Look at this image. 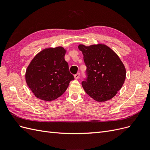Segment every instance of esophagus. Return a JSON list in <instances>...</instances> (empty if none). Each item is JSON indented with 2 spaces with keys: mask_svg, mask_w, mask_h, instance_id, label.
<instances>
[{
  "mask_svg": "<svg viewBox=\"0 0 150 150\" xmlns=\"http://www.w3.org/2000/svg\"><path fill=\"white\" fill-rule=\"evenodd\" d=\"M79 76H80V73L78 72V73H77L76 74L74 75V78L76 79H78L79 78Z\"/></svg>",
  "mask_w": 150,
  "mask_h": 150,
  "instance_id": "esophagus-1",
  "label": "esophagus"
}]
</instances>
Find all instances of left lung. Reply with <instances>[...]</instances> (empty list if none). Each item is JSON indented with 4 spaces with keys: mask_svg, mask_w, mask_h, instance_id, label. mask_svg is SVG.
I'll use <instances>...</instances> for the list:
<instances>
[{
    "mask_svg": "<svg viewBox=\"0 0 150 150\" xmlns=\"http://www.w3.org/2000/svg\"><path fill=\"white\" fill-rule=\"evenodd\" d=\"M86 66V78L82 82L84 90L98 102L110 100L123 85L126 69L118 56L104 44L85 46L80 44Z\"/></svg>",
    "mask_w": 150,
    "mask_h": 150,
    "instance_id": "8db88e82",
    "label": "left lung"
}]
</instances>
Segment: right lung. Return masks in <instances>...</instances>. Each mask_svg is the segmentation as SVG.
Here are the masks:
<instances>
[{
	"label": "right lung",
	"instance_id": "1",
	"mask_svg": "<svg viewBox=\"0 0 150 150\" xmlns=\"http://www.w3.org/2000/svg\"><path fill=\"white\" fill-rule=\"evenodd\" d=\"M62 47L47 48L36 55L27 68L25 81L35 97L44 101L57 99L67 89L74 76L64 59Z\"/></svg>",
	"mask_w": 150,
	"mask_h": 150
}]
</instances>
